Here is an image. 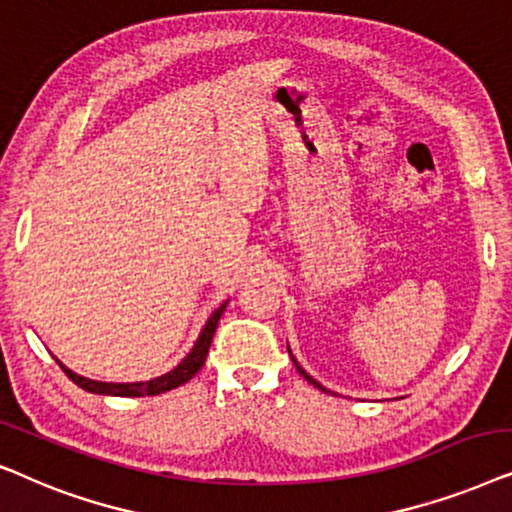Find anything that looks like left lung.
<instances>
[{
  "instance_id": "1",
  "label": "left lung",
  "mask_w": 512,
  "mask_h": 512,
  "mask_svg": "<svg viewBox=\"0 0 512 512\" xmlns=\"http://www.w3.org/2000/svg\"><path fill=\"white\" fill-rule=\"evenodd\" d=\"M288 351H290V346H288ZM290 356H292V351H290ZM292 363H295V367H297V372H299V374H302V377H304L306 381H309V384H313V386H316V388H320V391H323V393H330V391H327V388H325L323 384H318V381H316V379H313V377H311V374H306V370H304V367H302V365H299V363H297V360H295V356H292Z\"/></svg>"
}]
</instances>
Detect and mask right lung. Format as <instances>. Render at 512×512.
<instances>
[{"mask_svg": "<svg viewBox=\"0 0 512 512\" xmlns=\"http://www.w3.org/2000/svg\"><path fill=\"white\" fill-rule=\"evenodd\" d=\"M227 302H222L213 313H210L206 325H203V330L199 332V339H196L192 346V351H189L187 356L173 367V370L161 374V377H154L149 381H126V384H119V381H95V379L81 377V374L72 372L70 367H65L60 360L58 363H60V367H63V372L67 374V377H70L74 384H77L79 388H84V391H88V393L119 395V398H145V395H159V393L173 391V388L187 384V381L201 370L203 363H206L210 342H213L217 323H220V316L224 313V309H227Z\"/></svg>", "mask_w": 512, "mask_h": 512, "instance_id": "add662e5", "label": "right lung"}]
</instances>
